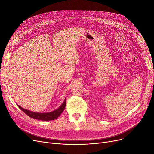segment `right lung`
Masks as SVG:
<instances>
[{
  "label": "right lung",
  "mask_w": 154,
  "mask_h": 154,
  "mask_svg": "<svg viewBox=\"0 0 154 154\" xmlns=\"http://www.w3.org/2000/svg\"><path fill=\"white\" fill-rule=\"evenodd\" d=\"M66 98L65 99L63 102L58 109H57L54 111H52L50 112H46V113H38V112H32V111L23 109L20 106H18V105L17 106L20 109H21L23 112H25L27 116H29L31 118H33L37 120H44V121H48V120H55L57 118L64 110V109L66 107Z\"/></svg>",
  "instance_id": "obj_1"
}]
</instances>
